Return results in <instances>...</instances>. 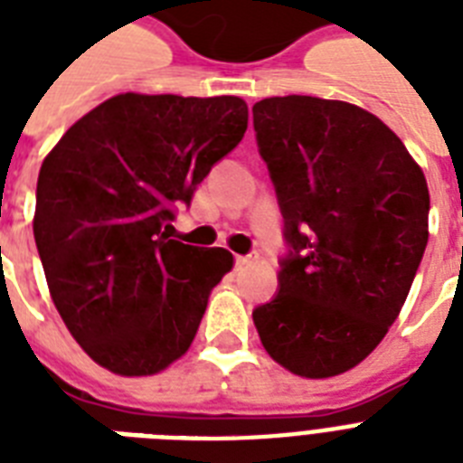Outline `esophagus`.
<instances>
[{"label":"esophagus","instance_id":"esophagus-1","mask_svg":"<svg viewBox=\"0 0 463 463\" xmlns=\"http://www.w3.org/2000/svg\"><path fill=\"white\" fill-rule=\"evenodd\" d=\"M257 260H260V254H257V252L238 254V257H235V264H238V267H247V264H254Z\"/></svg>","mask_w":463,"mask_h":463}]
</instances>
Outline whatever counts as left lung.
I'll return each instance as SVG.
<instances>
[{
	"label": "left lung",
	"mask_w": 463,
	"mask_h": 463,
	"mask_svg": "<svg viewBox=\"0 0 463 463\" xmlns=\"http://www.w3.org/2000/svg\"><path fill=\"white\" fill-rule=\"evenodd\" d=\"M283 216L279 290L254 307L267 353L300 377H334L377 348L428 245L423 170L382 119L312 96L252 108Z\"/></svg>",
	"instance_id": "obj_1"
}]
</instances>
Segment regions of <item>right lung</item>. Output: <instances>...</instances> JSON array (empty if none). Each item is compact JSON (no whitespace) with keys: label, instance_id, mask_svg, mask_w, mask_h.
I'll list each match as a JSON object with an SVG mask.
<instances>
[{"label":"right lung","instance_id":"right-lung-1","mask_svg":"<svg viewBox=\"0 0 463 463\" xmlns=\"http://www.w3.org/2000/svg\"><path fill=\"white\" fill-rule=\"evenodd\" d=\"M245 129L242 98L122 93L43 160L33 235L54 307L98 365L154 374L189 348L232 254L173 240L170 223Z\"/></svg>","mask_w":463,"mask_h":463}]
</instances>
